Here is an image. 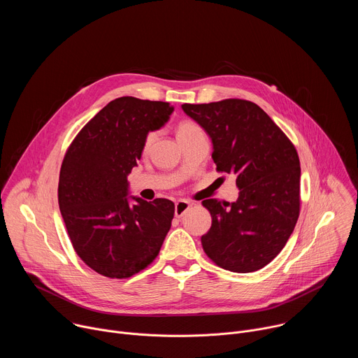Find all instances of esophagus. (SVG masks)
Masks as SVG:
<instances>
[{
	"label": "esophagus",
	"instance_id": "obj_1",
	"mask_svg": "<svg viewBox=\"0 0 358 358\" xmlns=\"http://www.w3.org/2000/svg\"><path fill=\"white\" fill-rule=\"evenodd\" d=\"M189 206H191V203H189L188 201H185V199H178V201L176 202V207H174V214H176V217H177V218H181V217L188 211Z\"/></svg>",
	"mask_w": 358,
	"mask_h": 358
}]
</instances>
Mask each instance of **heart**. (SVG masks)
<instances>
[{
	"mask_svg": "<svg viewBox=\"0 0 358 358\" xmlns=\"http://www.w3.org/2000/svg\"><path fill=\"white\" fill-rule=\"evenodd\" d=\"M195 130H199V127L195 123H192V122H181L178 124V127H177V136H182V134H187V133H191V131H195ZM155 138H156V133H148L147 134V137L144 140V148L145 150L151 145L152 141H155Z\"/></svg>",
	"mask_w": 358,
	"mask_h": 358,
	"instance_id": "heart-1",
	"label": "heart"
}]
</instances>
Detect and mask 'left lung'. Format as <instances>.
<instances>
[{
    "mask_svg": "<svg viewBox=\"0 0 358 358\" xmlns=\"http://www.w3.org/2000/svg\"><path fill=\"white\" fill-rule=\"evenodd\" d=\"M182 110L207 131L217 170L236 176L235 202L203 199L211 213L203 250L218 266L249 273L272 262L299 218L300 162L273 120L252 101L225 99Z\"/></svg>",
    "mask_w": 358,
    "mask_h": 358,
    "instance_id": "1",
    "label": "left lung"
}]
</instances>
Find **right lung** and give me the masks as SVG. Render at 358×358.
<instances>
[{
  "mask_svg": "<svg viewBox=\"0 0 358 358\" xmlns=\"http://www.w3.org/2000/svg\"><path fill=\"white\" fill-rule=\"evenodd\" d=\"M173 112L167 101L115 99L66 151L59 210L79 258L106 278L124 279L143 271L170 231L174 202L130 195L127 176L141 159L147 134L162 129Z\"/></svg>",
  "mask_w": 358,
  "mask_h": 358,
  "instance_id": "right-lung-1",
  "label": "right lung"
}]
</instances>
